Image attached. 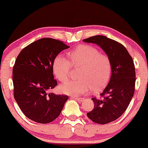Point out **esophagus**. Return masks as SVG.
<instances>
[{"label": "esophagus", "mask_w": 148, "mask_h": 148, "mask_svg": "<svg viewBox=\"0 0 148 148\" xmlns=\"http://www.w3.org/2000/svg\"><path fill=\"white\" fill-rule=\"evenodd\" d=\"M74 98L76 100L79 101V102H82V101H83V100H84V98H78V97H75Z\"/></svg>", "instance_id": "obj_1"}]
</instances>
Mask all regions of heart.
Returning <instances> with one entry per match:
<instances>
[{
  "label": "heart",
  "instance_id": "obj_1",
  "mask_svg": "<svg viewBox=\"0 0 148 148\" xmlns=\"http://www.w3.org/2000/svg\"><path fill=\"white\" fill-rule=\"evenodd\" d=\"M70 60L58 55L52 63V69L60 82H65L70 77L72 66L82 67L78 77L60 86V90L66 94L80 96L92 90L99 92L108 84L112 73L110 58L101 54L100 50L91 45H80L69 53Z\"/></svg>",
  "mask_w": 148,
  "mask_h": 148
}]
</instances>
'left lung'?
I'll list each match as a JSON object with an SVG mask.
<instances>
[{
    "label": "left lung",
    "instance_id": "left-lung-1",
    "mask_svg": "<svg viewBox=\"0 0 148 148\" xmlns=\"http://www.w3.org/2000/svg\"><path fill=\"white\" fill-rule=\"evenodd\" d=\"M98 45L112 62V75L108 86L100 94L93 98L94 108L87 116L98 124H106L119 119L127 110L135 92V69L133 58L123 44L104 36L83 40Z\"/></svg>",
    "mask_w": 148,
    "mask_h": 148
}]
</instances>
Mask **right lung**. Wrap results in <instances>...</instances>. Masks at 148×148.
I'll return each mask as SVG.
<instances>
[{
  "mask_svg": "<svg viewBox=\"0 0 148 148\" xmlns=\"http://www.w3.org/2000/svg\"><path fill=\"white\" fill-rule=\"evenodd\" d=\"M69 48L63 42L45 38L24 48L13 68L14 98L28 119L38 123L52 122L59 116L66 95L48 93L57 86L52 63L62 50Z\"/></svg>",
  "mask_w": 148,
  "mask_h": 148,
  "instance_id": "add662e5",
  "label": "right lung"
}]
</instances>
